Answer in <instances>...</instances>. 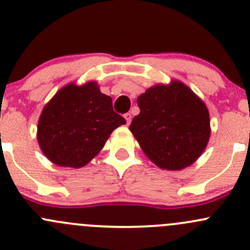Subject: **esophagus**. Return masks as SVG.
Wrapping results in <instances>:
<instances>
[{
    "label": "esophagus",
    "instance_id": "1",
    "mask_svg": "<svg viewBox=\"0 0 250 250\" xmlns=\"http://www.w3.org/2000/svg\"><path fill=\"white\" fill-rule=\"evenodd\" d=\"M125 121H127V125H130V121H132V115H130L129 112L125 113Z\"/></svg>",
    "mask_w": 250,
    "mask_h": 250
}]
</instances>
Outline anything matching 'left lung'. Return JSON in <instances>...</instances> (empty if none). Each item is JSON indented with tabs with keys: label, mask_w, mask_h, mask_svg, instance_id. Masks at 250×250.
I'll use <instances>...</instances> for the list:
<instances>
[{
	"label": "left lung",
	"mask_w": 250,
	"mask_h": 250,
	"mask_svg": "<svg viewBox=\"0 0 250 250\" xmlns=\"http://www.w3.org/2000/svg\"><path fill=\"white\" fill-rule=\"evenodd\" d=\"M140 113L129 130L148 160L167 170H180L197 161L210 137L206 104L186 84L173 80L138 97Z\"/></svg>",
	"instance_id": "obj_1"
}]
</instances>
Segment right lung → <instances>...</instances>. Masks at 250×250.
Returning a JSON list of instances; mask_svg holds the SVG:
<instances>
[{"mask_svg":"<svg viewBox=\"0 0 250 250\" xmlns=\"http://www.w3.org/2000/svg\"><path fill=\"white\" fill-rule=\"evenodd\" d=\"M125 120L112 109L95 81L69 83L44 105L37 125V141L44 156L60 167L81 168L104 147Z\"/></svg>","mask_w":250,"mask_h":250,"instance_id":"add662e5","label":"right lung"}]
</instances>
